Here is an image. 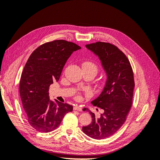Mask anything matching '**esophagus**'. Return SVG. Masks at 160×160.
I'll return each mask as SVG.
<instances>
[{"label":"esophagus","instance_id":"esophagus-1","mask_svg":"<svg viewBox=\"0 0 160 160\" xmlns=\"http://www.w3.org/2000/svg\"><path fill=\"white\" fill-rule=\"evenodd\" d=\"M73 109L76 110V111H82V108L80 107L79 105H75L73 107Z\"/></svg>","mask_w":160,"mask_h":160}]
</instances>
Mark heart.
<instances>
[{
    "instance_id": "obj_1",
    "label": "heart",
    "mask_w": 160,
    "mask_h": 160,
    "mask_svg": "<svg viewBox=\"0 0 160 160\" xmlns=\"http://www.w3.org/2000/svg\"><path fill=\"white\" fill-rule=\"evenodd\" d=\"M83 66L87 67H88V68H89L91 70L93 71L95 73V75L97 74V72H98V67H97V65L93 63V62H85L83 64Z\"/></svg>"
}]
</instances>
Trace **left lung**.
<instances>
[{"label": "left lung", "mask_w": 160, "mask_h": 160, "mask_svg": "<svg viewBox=\"0 0 160 160\" xmlns=\"http://www.w3.org/2000/svg\"><path fill=\"white\" fill-rule=\"evenodd\" d=\"M85 47L99 57L107 80L98 98L91 101L103 113L97 118L89 111L92 122L82 129L91 138L102 139L117 132L126 120L133 100V72L127 57L115 45L97 42Z\"/></svg>", "instance_id": "8db88e82"}]
</instances>
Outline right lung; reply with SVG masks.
I'll return each instance as SVG.
<instances>
[{"label": "right lung", "instance_id": "add662e5", "mask_svg": "<svg viewBox=\"0 0 160 160\" xmlns=\"http://www.w3.org/2000/svg\"><path fill=\"white\" fill-rule=\"evenodd\" d=\"M81 49L65 40L46 42L34 51L22 71L19 92L28 122L39 132H52L59 127L72 106L49 99V86L58 81L67 59Z\"/></svg>", "mask_w": 160, "mask_h": 160}]
</instances>
